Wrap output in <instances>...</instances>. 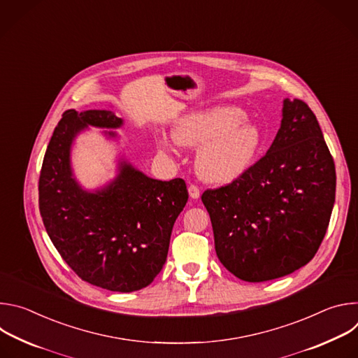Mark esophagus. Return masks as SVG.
<instances>
[{
	"label": "esophagus",
	"instance_id": "1",
	"mask_svg": "<svg viewBox=\"0 0 358 358\" xmlns=\"http://www.w3.org/2000/svg\"><path fill=\"white\" fill-rule=\"evenodd\" d=\"M188 194H189V196H191L192 199H198V198H199V188H198L196 185L191 184V185L188 187Z\"/></svg>",
	"mask_w": 358,
	"mask_h": 358
}]
</instances>
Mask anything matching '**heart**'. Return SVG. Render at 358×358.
Returning a JSON list of instances; mask_svg holds the SVG:
<instances>
[{
  "label": "heart",
  "mask_w": 358,
  "mask_h": 358,
  "mask_svg": "<svg viewBox=\"0 0 358 358\" xmlns=\"http://www.w3.org/2000/svg\"><path fill=\"white\" fill-rule=\"evenodd\" d=\"M243 110L220 106L194 112L174 129V140L185 147H199L195 170L201 180L228 184L239 178L253 163L261 145L259 130L245 123ZM163 150L174 151V141L159 138Z\"/></svg>",
  "instance_id": "heart-1"
}]
</instances>
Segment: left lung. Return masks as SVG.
<instances>
[{"label":"left lung","mask_w":358,"mask_h":358,"mask_svg":"<svg viewBox=\"0 0 358 358\" xmlns=\"http://www.w3.org/2000/svg\"><path fill=\"white\" fill-rule=\"evenodd\" d=\"M336 169L310 108L285 99L266 155L239 178L203 191L221 264L245 282H266L309 264L330 222Z\"/></svg>","instance_id":"obj_1"}]
</instances>
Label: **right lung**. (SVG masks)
<instances>
[{"label":"right lung","instance_id":"1","mask_svg":"<svg viewBox=\"0 0 358 358\" xmlns=\"http://www.w3.org/2000/svg\"><path fill=\"white\" fill-rule=\"evenodd\" d=\"M122 124L112 110H66L48 144L38 188L45 229L71 269L90 285L129 293L148 286L163 269L188 191L182 178H150L127 162H120L106 187L83 189L71 167L75 137L87 126Z\"/></svg>","mask_w":358,"mask_h":358}]
</instances>
